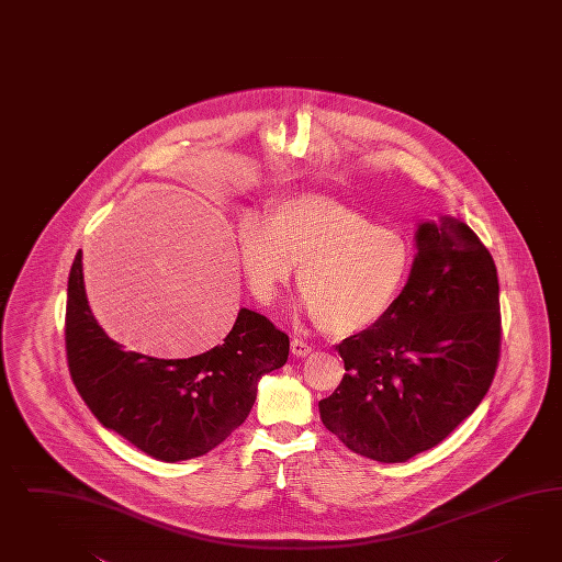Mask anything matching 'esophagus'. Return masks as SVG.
<instances>
[{"label":"esophagus","instance_id":"obj_1","mask_svg":"<svg viewBox=\"0 0 562 562\" xmlns=\"http://www.w3.org/2000/svg\"><path fill=\"white\" fill-rule=\"evenodd\" d=\"M290 349H292V353H294L296 358H304V356H308V353L313 351V348H311L306 341L296 339V337L290 341Z\"/></svg>","mask_w":562,"mask_h":562}]
</instances>
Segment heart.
<instances>
[{"mask_svg": "<svg viewBox=\"0 0 562 562\" xmlns=\"http://www.w3.org/2000/svg\"><path fill=\"white\" fill-rule=\"evenodd\" d=\"M266 225L245 221L239 258L249 286L272 296L299 266L304 311L323 334L351 337L376 327L407 286L413 245L364 211L327 194L282 198Z\"/></svg>", "mask_w": 562, "mask_h": 562, "instance_id": "1", "label": "heart"}]
</instances>
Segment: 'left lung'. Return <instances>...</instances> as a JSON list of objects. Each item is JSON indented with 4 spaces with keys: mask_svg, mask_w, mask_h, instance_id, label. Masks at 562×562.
Wrapping results in <instances>:
<instances>
[{
    "mask_svg": "<svg viewBox=\"0 0 562 562\" xmlns=\"http://www.w3.org/2000/svg\"><path fill=\"white\" fill-rule=\"evenodd\" d=\"M407 286L376 327L335 346L346 374L321 422L351 452L405 462L446 440L485 398L499 364L497 268L467 223L417 228Z\"/></svg>",
    "mask_w": 562,
    "mask_h": 562,
    "instance_id": "8db88e82",
    "label": "left lung"
}]
</instances>
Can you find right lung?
<instances>
[{"mask_svg": "<svg viewBox=\"0 0 562 562\" xmlns=\"http://www.w3.org/2000/svg\"><path fill=\"white\" fill-rule=\"evenodd\" d=\"M67 364L100 424L164 462L206 454L247 419L258 380L289 360V335L241 308L221 346L186 360L126 351L93 317L77 251L65 313Z\"/></svg>", "mask_w": 562, "mask_h": 562, "instance_id": "1", "label": "right lung"}]
</instances>
